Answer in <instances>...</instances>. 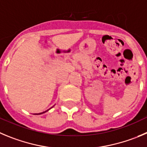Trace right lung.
I'll use <instances>...</instances> for the list:
<instances>
[{
    "label": "right lung",
    "instance_id": "1",
    "mask_svg": "<svg viewBox=\"0 0 147 147\" xmlns=\"http://www.w3.org/2000/svg\"><path fill=\"white\" fill-rule=\"evenodd\" d=\"M44 112H42V113H40V114H42V113H44ZM40 114H35V115H40Z\"/></svg>",
    "mask_w": 147,
    "mask_h": 147
}]
</instances>
